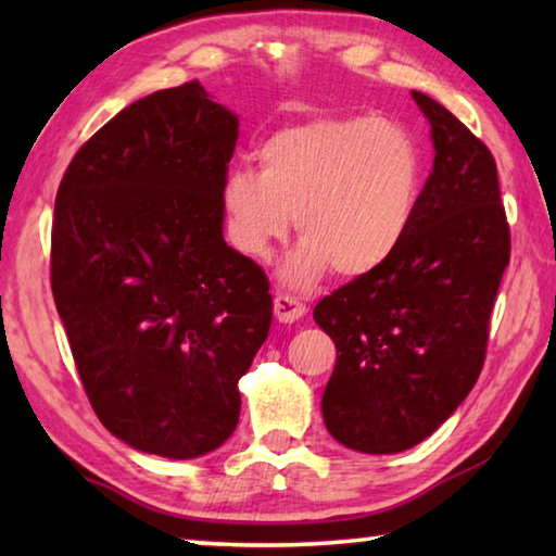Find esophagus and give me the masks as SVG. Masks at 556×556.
I'll return each instance as SVG.
<instances>
[{
	"instance_id": "34e87169",
	"label": "esophagus",
	"mask_w": 556,
	"mask_h": 556,
	"mask_svg": "<svg viewBox=\"0 0 556 556\" xmlns=\"http://www.w3.org/2000/svg\"><path fill=\"white\" fill-rule=\"evenodd\" d=\"M306 314V304L299 301V296L287 294V291H277L275 296V316L281 324H294Z\"/></svg>"
}]
</instances>
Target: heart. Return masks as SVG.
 <instances>
[{"label":"heart","instance_id":"obj_1","mask_svg":"<svg viewBox=\"0 0 556 556\" xmlns=\"http://www.w3.org/2000/svg\"><path fill=\"white\" fill-rule=\"evenodd\" d=\"M421 156L407 129L375 117H318L285 127L260 149V172L223 184L232 248L269 260L296 218L304 242L285 277L308 285L333 265L363 277L388 262L417 213Z\"/></svg>","mask_w":556,"mask_h":556}]
</instances>
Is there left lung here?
<instances>
[{
    "label": "left lung",
    "instance_id": "left-lung-1",
    "mask_svg": "<svg viewBox=\"0 0 556 556\" xmlns=\"http://www.w3.org/2000/svg\"><path fill=\"white\" fill-rule=\"evenodd\" d=\"M412 98L437 156L409 230L388 262L314 308L338 353L321 400L326 429L363 454L419 444L473 390L510 262L491 149L437 100Z\"/></svg>",
    "mask_w": 556,
    "mask_h": 556
}]
</instances>
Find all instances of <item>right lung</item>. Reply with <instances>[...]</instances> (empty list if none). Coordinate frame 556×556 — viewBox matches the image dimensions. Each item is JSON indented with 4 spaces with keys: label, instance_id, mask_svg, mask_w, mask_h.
<instances>
[{
    "label": "right lung",
    "instance_id": "right-lung-1",
    "mask_svg": "<svg viewBox=\"0 0 556 556\" xmlns=\"http://www.w3.org/2000/svg\"><path fill=\"white\" fill-rule=\"evenodd\" d=\"M238 117L199 80L117 112L55 195L51 291L83 390L125 444L218 448L271 326L269 279L223 240Z\"/></svg>",
    "mask_w": 556,
    "mask_h": 556
}]
</instances>
